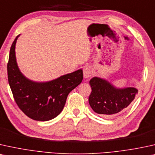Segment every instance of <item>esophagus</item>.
Masks as SVG:
<instances>
[{
    "mask_svg": "<svg viewBox=\"0 0 155 155\" xmlns=\"http://www.w3.org/2000/svg\"><path fill=\"white\" fill-rule=\"evenodd\" d=\"M83 74H84V77L85 78V79H88V78L91 77L92 75L91 69H90V68L87 67V66H86V67L84 68Z\"/></svg>",
    "mask_w": 155,
    "mask_h": 155,
    "instance_id": "1",
    "label": "esophagus"
}]
</instances>
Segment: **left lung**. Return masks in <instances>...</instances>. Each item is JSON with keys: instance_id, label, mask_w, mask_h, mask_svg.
<instances>
[{"instance_id": "8db88e82", "label": "left lung", "mask_w": 155, "mask_h": 155, "mask_svg": "<svg viewBox=\"0 0 155 155\" xmlns=\"http://www.w3.org/2000/svg\"><path fill=\"white\" fill-rule=\"evenodd\" d=\"M91 93L89 97L91 107L102 117H110L128 107L138 93L136 87H115L107 80L95 76L89 81Z\"/></svg>"}]
</instances>
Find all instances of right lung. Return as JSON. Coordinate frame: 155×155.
Masks as SVG:
<instances>
[{
    "instance_id": "obj_1",
    "label": "right lung",
    "mask_w": 155,
    "mask_h": 155,
    "mask_svg": "<svg viewBox=\"0 0 155 155\" xmlns=\"http://www.w3.org/2000/svg\"><path fill=\"white\" fill-rule=\"evenodd\" d=\"M19 36L11 47L7 65L8 83L15 101L29 118L51 120L61 112L68 94L81 83L83 71L79 69L46 82L27 79L19 70L15 58V44Z\"/></svg>"
}]
</instances>
